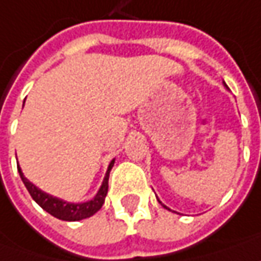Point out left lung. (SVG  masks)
<instances>
[{"label":"left lung","mask_w":261,"mask_h":261,"mask_svg":"<svg viewBox=\"0 0 261 261\" xmlns=\"http://www.w3.org/2000/svg\"><path fill=\"white\" fill-rule=\"evenodd\" d=\"M163 206H165V205H163ZM165 208H166V210H169V208H167V206H165Z\"/></svg>","instance_id":"1"}]
</instances>
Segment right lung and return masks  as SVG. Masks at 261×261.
Returning a JSON list of instances; mask_svg holds the SVG:
<instances>
[{
    "instance_id": "1",
    "label": "right lung",
    "mask_w": 261,
    "mask_h": 261,
    "mask_svg": "<svg viewBox=\"0 0 261 261\" xmlns=\"http://www.w3.org/2000/svg\"><path fill=\"white\" fill-rule=\"evenodd\" d=\"M114 162H115V160H113V162L110 163L108 170H107V175L103 177L102 185H101L98 193L95 195L94 199L82 203L66 202V201H63V199H59L56 196H51L49 193L43 192V191H40L37 186H34V185L23 175L20 166H17V169H18L20 177H21L23 184L25 185L29 193L32 195L33 199L39 203L44 211L49 212L50 215H53V217H56V218H59V220L62 221H79L84 220V218L92 217L95 212H98L101 210L103 201H105V196H107V193H108V177H110V172H111V169H113L114 166Z\"/></svg>"
}]
</instances>
